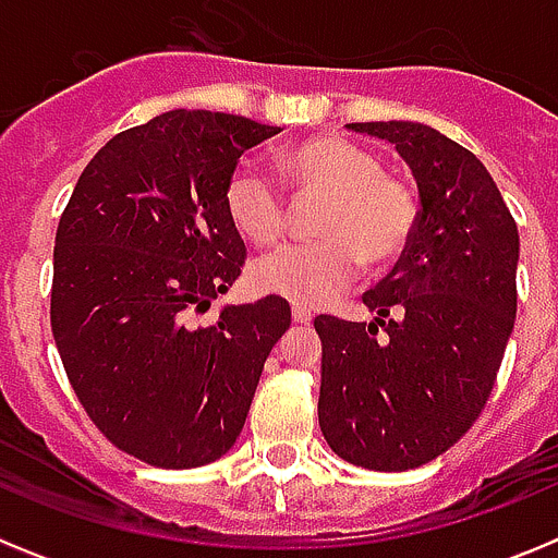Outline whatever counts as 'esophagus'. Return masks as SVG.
<instances>
[{"instance_id": "obj_1", "label": "esophagus", "mask_w": 558, "mask_h": 558, "mask_svg": "<svg viewBox=\"0 0 558 558\" xmlns=\"http://www.w3.org/2000/svg\"><path fill=\"white\" fill-rule=\"evenodd\" d=\"M293 322L295 324H310L313 322V313L307 307H293Z\"/></svg>"}]
</instances>
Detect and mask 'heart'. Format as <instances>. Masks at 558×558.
<instances>
[{
  "label": "heart",
  "mask_w": 558,
  "mask_h": 558,
  "mask_svg": "<svg viewBox=\"0 0 558 558\" xmlns=\"http://www.w3.org/2000/svg\"><path fill=\"white\" fill-rule=\"evenodd\" d=\"M288 179L304 198H324L313 231L322 240L263 256L251 268V288L299 307H324L360 270L391 265L405 254L416 229V204L402 181L383 172L366 147L343 136H313L282 156ZM226 211L254 245H270L288 229L282 186L254 161H240L226 181Z\"/></svg>",
  "instance_id": "b5f03b06"
}]
</instances>
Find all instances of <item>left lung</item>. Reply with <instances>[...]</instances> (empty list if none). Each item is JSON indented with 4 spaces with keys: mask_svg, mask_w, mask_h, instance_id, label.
Returning a JSON list of instances; mask_svg holds the SVG:
<instances>
[{
    "mask_svg": "<svg viewBox=\"0 0 558 558\" xmlns=\"http://www.w3.org/2000/svg\"><path fill=\"white\" fill-rule=\"evenodd\" d=\"M347 128L397 147L422 211L397 268L363 295L372 322L315 318L318 425L343 461L402 472L450 450L489 399L514 329L520 234L489 170L441 131Z\"/></svg>",
    "mask_w": 558,
    "mask_h": 558,
    "instance_id": "8db88e82",
    "label": "left lung"
}]
</instances>
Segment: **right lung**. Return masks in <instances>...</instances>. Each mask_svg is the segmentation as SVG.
Segmentation results:
<instances>
[{
  "mask_svg": "<svg viewBox=\"0 0 558 558\" xmlns=\"http://www.w3.org/2000/svg\"><path fill=\"white\" fill-rule=\"evenodd\" d=\"M274 133L234 113H159L97 150L58 223L49 318L63 368L102 436L150 466L226 456L290 327L279 295L195 322L245 256L226 181Z\"/></svg>",
  "mask_w": 558,
  "mask_h": 558,
  "instance_id": "add662e5",
  "label": "right lung"
}]
</instances>
